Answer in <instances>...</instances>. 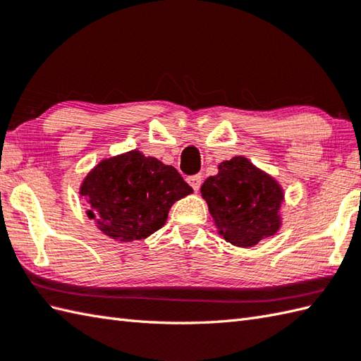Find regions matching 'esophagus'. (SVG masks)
<instances>
[{
  "label": "esophagus",
  "mask_w": 361,
  "mask_h": 361,
  "mask_svg": "<svg viewBox=\"0 0 361 361\" xmlns=\"http://www.w3.org/2000/svg\"><path fill=\"white\" fill-rule=\"evenodd\" d=\"M188 183H189L190 186H192L194 190H198V189H200V186H202V183H203V176L200 173L192 175V176H188Z\"/></svg>",
  "instance_id": "obj_1"
}]
</instances>
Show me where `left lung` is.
<instances>
[{"mask_svg":"<svg viewBox=\"0 0 361 361\" xmlns=\"http://www.w3.org/2000/svg\"><path fill=\"white\" fill-rule=\"evenodd\" d=\"M200 190L219 234L235 247H255L279 231L282 188L248 158L220 163L219 173L206 178Z\"/></svg>","mask_w":361,"mask_h":361,"instance_id":"1","label":"left lung"}]
</instances>
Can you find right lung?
<instances>
[{
	"label": "right lung",
	"mask_w": 361,
	"mask_h": 361,
	"mask_svg": "<svg viewBox=\"0 0 361 361\" xmlns=\"http://www.w3.org/2000/svg\"><path fill=\"white\" fill-rule=\"evenodd\" d=\"M192 192L173 166L140 150L102 159L79 194L87 198V216L119 242L142 240L163 226L175 202Z\"/></svg>",
	"instance_id": "right-lung-1"
}]
</instances>
